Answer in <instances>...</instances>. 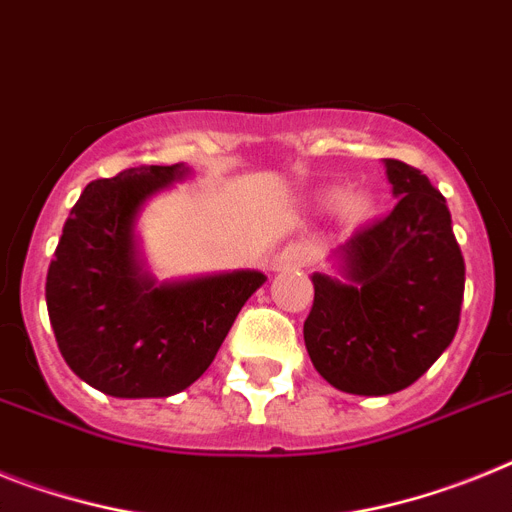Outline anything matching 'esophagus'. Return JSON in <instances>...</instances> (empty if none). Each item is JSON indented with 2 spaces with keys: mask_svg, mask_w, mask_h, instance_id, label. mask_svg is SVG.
Instances as JSON below:
<instances>
[{
  "mask_svg": "<svg viewBox=\"0 0 512 512\" xmlns=\"http://www.w3.org/2000/svg\"><path fill=\"white\" fill-rule=\"evenodd\" d=\"M309 262V250L304 244H288L281 255L275 257V268L278 270H293V268H304Z\"/></svg>",
  "mask_w": 512,
  "mask_h": 512,
  "instance_id": "34e87169",
  "label": "esophagus"
}]
</instances>
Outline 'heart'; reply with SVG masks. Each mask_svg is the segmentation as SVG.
<instances>
[{
  "label": "heart",
  "mask_w": 512,
  "mask_h": 512,
  "mask_svg": "<svg viewBox=\"0 0 512 512\" xmlns=\"http://www.w3.org/2000/svg\"><path fill=\"white\" fill-rule=\"evenodd\" d=\"M337 201H340V195L337 193L324 195V203H337ZM340 211L348 221H366L373 213V198L368 193L345 195V198L340 201Z\"/></svg>",
  "instance_id": "heart-1"
}]
</instances>
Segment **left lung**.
<instances>
[{
	"mask_svg": "<svg viewBox=\"0 0 512 512\" xmlns=\"http://www.w3.org/2000/svg\"><path fill=\"white\" fill-rule=\"evenodd\" d=\"M394 211L335 250L342 278L314 273L309 358L335 389L384 397L415 384L459 330L464 257L451 211L420 170L384 159Z\"/></svg>",
	"mask_w": 512,
	"mask_h": 512,
	"instance_id": "1",
	"label": "left lung"
}]
</instances>
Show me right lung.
<instances>
[{
  "label": "right lung",
  "instance_id": "1",
  "mask_svg": "<svg viewBox=\"0 0 512 512\" xmlns=\"http://www.w3.org/2000/svg\"><path fill=\"white\" fill-rule=\"evenodd\" d=\"M188 172L185 164H151L92 180L48 265V319L66 366L110 397H172L188 389L265 283L257 270L172 283L146 273L136 216L151 195Z\"/></svg>",
  "mask_w": 512,
  "mask_h": 512
}]
</instances>
